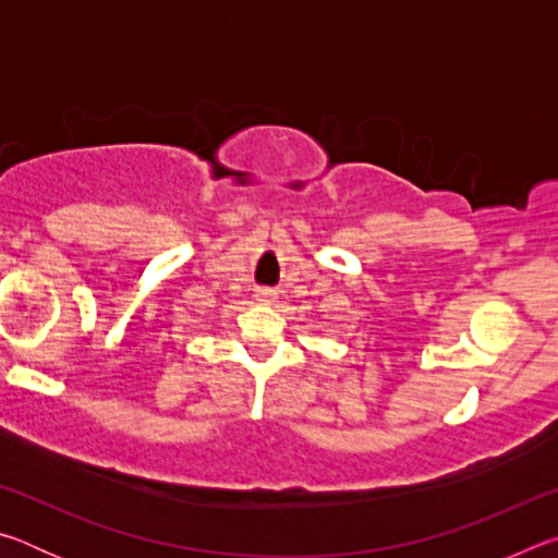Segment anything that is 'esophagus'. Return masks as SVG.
<instances>
[{"label": "esophagus", "instance_id": "esophagus-1", "mask_svg": "<svg viewBox=\"0 0 558 558\" xmlns=\"http://www.w3.org/2000/svg\"><path fill=\"white\" fill-rule=\"evenodd\" d=\"M278 298V292L276 290H270V288H260V290H256V300L258 302H272Z\"/></svg>", "mask_w": 558, "mask_h": 558}]
</instances>
